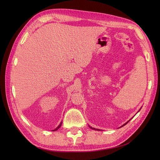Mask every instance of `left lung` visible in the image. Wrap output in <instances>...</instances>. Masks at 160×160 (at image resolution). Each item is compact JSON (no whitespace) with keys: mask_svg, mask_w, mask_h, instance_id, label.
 I'll return each instance as SVG.
<instances>
[{"mask_svg":"<svg viewBox=\"0 0 160 160\" xmlns=\"http://www.w3.org/2000/svg\"><path fill=\"white\" fill-rule=\"evenodd\" d=\"M141 108H140V110H141ZM140 110H139V111H140ZM139 111H138V112H139ZM130 120H131V119H130ZM130 120H129V121H127V122H126V123H124V124H122V126H121V127H119V128H121V127H124V125H126V124H127V123H128V122H129V121H130ZM89 128H91V129H93V130H99V129H96V128H92V127H90V126H89Z\"/></svg>","mask_w":160,"mask_h":160,"instance_id":"1","label":"left lung"}]
</instances>
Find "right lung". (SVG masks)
<instances>
[{"instance_id": "right-lung-1", "label": "right lung", "mask_w": 160, "mask_h": 160, "mask_svg": "<svg viewBox=\"0 0 160 160\" xmlns=\"http://www.w3.org/2000/svg\"><path fill=\"white\" fill-rule=\"evenodd\" d=\"M62 122H60V125H59V126H58V127H56V128H55V129H54V130H52V131H56V130H58V129H59V128H60V127H61V126H62Z\"/></svg>"}]
</instances>
